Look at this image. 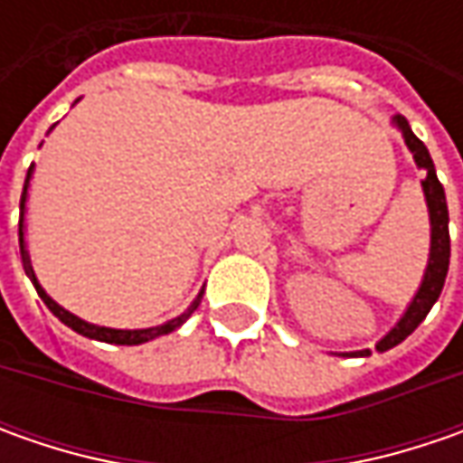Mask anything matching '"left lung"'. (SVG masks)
Listing matches in <instances>:
<instances>
[{
	"mask_svg": "<svg viewBox=\"0 0 463 463\" xmlns=\"http://www.w3.org/2000/svg\"><path fill=\"white\" fill-rule=\"evenodd\" d=\"M394 126L400 128L404 136L407 149L415 156V165L420 169H425V180H422V193L428 201V213H430V258H428V268L425 276L420 283L418 294L410 301L407 311L402 314V319L383 335L382 340L376 343V350L383 353L389 347L400 345L404 337H410L418 325L428 317V311L433 309V304L438 301V296L443 291L446 283V273H449V258H451V237H449V205H446V193L443 185L438 180L436 165L430 159V152L425 149V144L420 141L418 136L412 134L410 123L404 116H394ZM343 355H353V358H364L371 355V350H355V353H343Z\"/></svg>",
	"mask_w": 463,
	"mask_h": 463,
	"instance_id": "1",
	"label": "left lung"
}]
</instances>
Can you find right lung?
<instances>
[{"label":"right lung","mask_w":463,"mask_h":463,"mask_svg":"<svg viewBox=\"0 0 463 463\" xmlns=\"http://www.w3.org/2000/svg\"><path fill=\"white\" fill-rule=\"evenodd\" d=\"M30 175H33V165H30V169H27L25 187H23V198H20V255H23V268H25L27 278L33 280V286H35L38 296L43 298L45 307L53 311L66 327H71L74 332H80V335H84V337H90V340L110 343V345H141V343H149V340L159 337V335H167V332H172V329H177L183 322H185L187 317L193 314V311L198 309L203 291L198 294V298H195V301H193V304H190L180 317L169 319L167 325H159V327H149V329H113V327H98V325H90V322H84V319H80V317H74L71 311H66L63 307H59L51 296L45 294L43 286L38 283V278H35V273H33L30 255H27V247H25V222H23V219H25V201H27V185H30Z\"/></svg>","instance_id":"right-lung-1"}]
</instances>
